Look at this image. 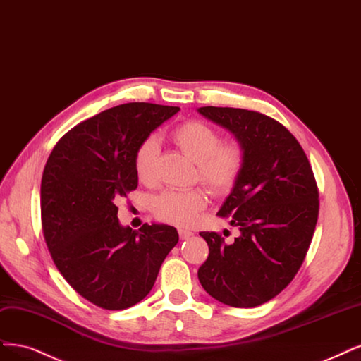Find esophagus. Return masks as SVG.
<instances>
[{
	"instance_id": "obj_1",
	"label": "esophagus",
	"mask_w": 361,
	"mask_h": 361,
	"mask_svg": "<svg viewBox=\"0 0 361 361\" xmlns=\"http://www.w3.org/2000/svg\"><path fill=\"white\" fill-rule=\"evenodd\" d=\"M191 235H194V233H192V231H190V230H183V228H180V230H179V238H180L182 240L190 239Z\"/></svg>"
}]
</instances>
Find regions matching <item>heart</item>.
Here are the masks:
<instances>
[{
	"instance_id": "1",
	"label": "heart",
	"mask_w": 361,
	"mask_h": 361,
	"mask_svg": "<svg viewBox=\"0 0 361 361\" xmlns=\"http://www.w3.org/2000/svg\"><path fill=\"white\" fill-rule=\"evenodd\" d=\"M171 139L180 151L197 164V175L202 183L216 195L227 194L238 180L243 166V151L239 143H221L218 131L200 121H190L179 126ZM158 143L146 139L134 154L135 175L143 183L155 180ZM207 197L200 190H169L155 197L154 215L179 227L195 221L206 207Z\"/></svg>"
}]
</instances>
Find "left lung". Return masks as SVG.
<instances>
[{"instance_id": "obj_1", "label": "left lung", "mask_w": 361, "mask_h": 361, "mask_svg": "<svg viewBox=\"0 0 361 361\" xmlns=\"http://www.w3.org/2000/svg\"><path fill=\"white\" fill-rule=\"evenodd\" d=\"M197 111L228 130L243 166L218 215L239 235L226 242L202 231L209 257L198 281L233 307H254L278 295L306 257L318 219V190L300 143L282 123L245 109L206 106Z\"/></svg>"}]
</instances>
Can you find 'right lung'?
Here are the masks:
<instances>
[{"label":"right lung","instance_id":"1","mask_svg":"<svg viewBox=\"0 0 361 361\" xmlns=\"http://www.w3.org/2000/svg\"><path fill=\"white\" fill-rule=\"evenodd\" d=\"M180 109L127 103L71 128L42 178V226L61 275L86 300L121 310L143 300L179 240L166 224L121 226L116 203L137 188L134 154Z\"/></svg>","mask_w":361,"mask_h":361}]
</instances>
